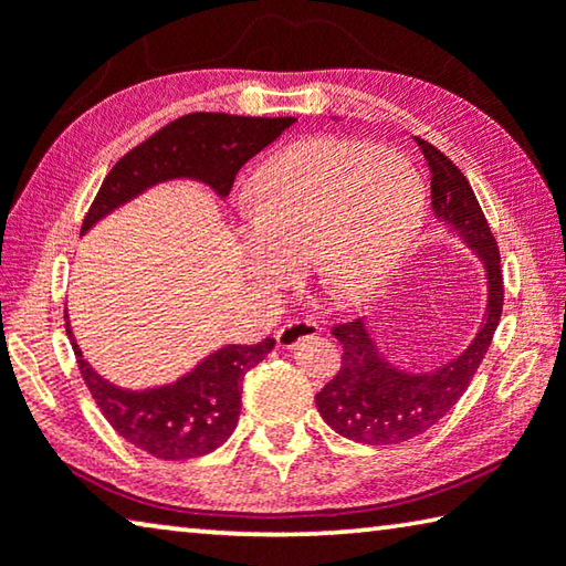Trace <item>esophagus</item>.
<instances>
[{"label": "esophagus", "instance_id": "34e87169", "mask_svg": "<svg viewBox=\"0 0 566 566\" xmlns=\"http://www.w3.org/2000/svg\"><path fill=\"white\" fill-rule=\"evenodd\" d=\"M317 332H319L317 322L292 319V322H286V325H282L280 332H276V345H280L282 349H292V347H297L302 339L315 337Z\"/></svg>", "mask_w": 566, "mask_h": 566}]
</instances>
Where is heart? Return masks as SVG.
I'll return each mask as SVG.
<instances>
[{
  "instance_id": "obj_1",
  "label": "heart",
  "mask_w": 566,
  "mask_h": 566,
  "mask_svg": "<svg viewBox=\"0 0 566 566\" xmlns=\"http://www.w3.org/2000/svg\"><path fill=\"white\" fill-rule=\"evenodd\" d=\"M247 203L239 262L251 284L280 292L307 266L332 300L357 304L398 272L423 221L426 188L392 150L312 138L264 160Z\"/></svg>"
}]
</instances>
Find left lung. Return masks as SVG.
Returning a JSON list of instances; mask_svg holds the SVG:
<instances>
[{"label":"left lung","instance_id":"obj_1","mask_svg":"<svg viewBox=\"0 0 566 566\" xmlns=\"http://www.w3.org/2000/svg\"><path fill=\"white\" fill-rule=\"evenodd\" d=\"M430 168V206L448 234L459 237L483 264L486 307L481 325L459 355L430 370H406L375 343L367 319L337 325L332 335L343 345V363L335 378L317 392V410L339 436L367 446L406 443L433 428L459 402L476 375L499 327L504 307L501 256L489 221L471 184L453 160L430 143L416 138Z\"/></svg>","mask_w":566,"mask_h":566}]
</instances>
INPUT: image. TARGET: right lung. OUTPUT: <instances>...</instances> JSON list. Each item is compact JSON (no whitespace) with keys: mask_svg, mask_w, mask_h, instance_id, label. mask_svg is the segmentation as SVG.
<instances>
[{"mask_svg":"<svg viewBox=\"0 0 566 566\" xmlns=\"http://www.w3.org/2000/svg\"><path fill=\"white\" fill-rule=\"evenodd\" d=\"M294 123L297 118H244L229 113H191L168 123L105 176L80 237L143 191L176 178L201 181L219 199H227L239 168ZM65 319L80 373L107 423L128 443L164 461L199 459L227 443L239 423L241 380L274 349L272 337L256 345H221L174 382L128 390L105 380L85 360L70 317Z\"/></svg>","mask_w":566,"mask_h":566,"instance_id":"right-lung-1","label":"right lung"}]
</instances>
